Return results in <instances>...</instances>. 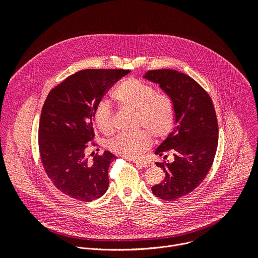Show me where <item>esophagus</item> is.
I'll return each instance as SVG.
<instances>
[{"instance_id": "1", "label": "esophagus", "mask_w": 258, "mask_h": 258, "mask_svg": "<svg viewBox=\"0 0 258 258\" xmlns=\"http://www.w3.org/2000/svg\"><path fill=\"white\" fill-rule=\"evenodd\" d=\"M134 163H136L137 165H139L141 167H144V168L150 167L152 165V163L150 161H144V160H135Z\"/></svg>"}]
</instances>
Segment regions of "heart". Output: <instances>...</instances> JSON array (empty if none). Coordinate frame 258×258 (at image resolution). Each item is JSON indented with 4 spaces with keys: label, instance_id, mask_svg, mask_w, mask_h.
<instances>
[{
    "label": "heart",
    "instance_id": "1",
    "mask_svg": "<svg viewBox=\"0 0 258 258\" xmlns=\"http://www.w3.org/2000/svg\"><path fill=\"white\" fill-rule=\"evenodd\" d=\"M113 98L122 107L136 110V133H123L109 142V149L126 158H136L152 145V135L157 139L166 138L172 131L174 111L171 101L164 95L140 80L127 79L114 91ZM93 119L98 128L106 134L114 130L113 111L110 105L101 101L95 107Z\"/></svg>",
    "mask_w": 258,
    "mask_h": 258
}]
</instances>
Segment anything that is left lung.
Masks as SVG:
<instances>
[{
  "label": "left lung",
  "mask_w": 258,
  "mask_h": 258,
  "mask_svg": "<svg viewBox=\"0 0 258 258\" xmlns=\"http://www.w3.org/2000/svg\"><path fill=\"white\" fill-rule=\"evenodd\" d=\"M144 79L158 84L173 106L175 126L155 150L164 159L171 152L173 161L156 162L165 176L152 193L165 201L176 200L194 191L213 163L218 143L214 106L205 90L185 73L149 70Z\"/></svg>",
  "instance_id": "8db88e82"
}]
</instances>
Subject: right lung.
I'll list each match as a JSON object with an SVG mask.
<instances>
[{"label":"right lung","mask_w":258,"mask_h":258,"mask_svg":"<svg viewBox=\"0 0 258 258\" xmlns=\"http://www.w3.org/2000/svg\"><path fill=\"white\" fill-rule=\"evenodd\" d=\"M131 70L86 69L68 77L48 95L39 125V149L45 171L65 195L91 202L105 194L108 168L116 157L109 151L85 155L94 137L93 113L105 93Z\"/></svg>","instance_id":"add662e5"}]
</instances>
